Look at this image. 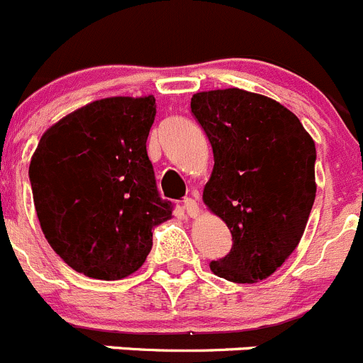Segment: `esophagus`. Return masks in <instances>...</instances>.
Here are the masks:
<instances>
[{"mask_svg": "<svg viewBox=\"0 0 363 363\" xmlns=\"http://www.w3.org/2000/svg\"><path fill=\"white\" fill-rule=\"evenodd\" d=\"M183 208H185L189 217H197V213H199V204H197V201L192 199V197H185V199H183Z\"/></svg>", "mask_w": 363, "mask_h": 363, "instance_id": "obj_1", "label": "esophagus"}]
</instances>
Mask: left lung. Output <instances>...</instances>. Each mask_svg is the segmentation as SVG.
Listing matches in <instances>:
<instances>
[{
	"label": "left lung",
	"instance_id": "obj_1",
	"mask_svg": "<svg viewBox=\"0 0 363 363\" xmlns=\"http://www.w3.org/2000/svg\"><path fill=\"white\" fill-rule=\"evenodd\" d=\"M190 109L213 150L203 201L228 224L233 247L217 277L252 284L282 267L315 197V146L282 104L238 88L196 93Z\"/></svg>",
	"mask_w": 363,
	"mask_h": 363
}]
</instances>
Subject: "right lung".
I'll list each match as a JSON object with an SVG mask.
<instances>
[{
    "mask_svg": "<svg viewBox=\"0 0 363 363\" xmlns=\"http://www.w3.org/2000/svg\"><path fill=\"white\" fill-rule=\"evenodd\" d=\"M155 113L152 95L95 100L52 125L31 157L42 231L79 274L128 277L152 250L153 229L171 218L146 152Z\"/></svg>",
    "mask_w": 363,
    "mask_h": 363,
    "instance_id": "obj_1",
    "label": "right lung"
}]
</instances>
